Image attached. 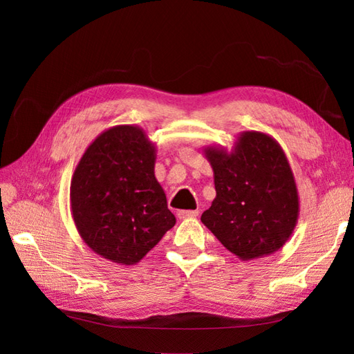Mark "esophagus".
I'll list each match as a JSON object with an SVG mask.
<instances>
[{
  "label": "esophagus",
  "mask_w": 354,
  "mask_h": 354,
  "mask_svg": "<svg viewBox=\"0 0 354 354\" xmlns=\"http://www.w3.org/2000/svg\"><path fill=\"white\" fill-rule=\"evenodd\" d=\"M198 214V209H181V212L178 213V217L179 219H192V217H196Z\"/></svg>",
  "instance_id": "esophagus-1"
}]
</instances>
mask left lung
<instances>
[{
  "label": "left lung",
  "mask_w": 354,
  "mask_h": 354,
  "mask_svg": "<svg viewBox=\"0 0 354 354\" xmlns=\"http://www.w3.org/2000/svg\"><path fill=\"white\" fill-rule=\"evenodd\" d=\"M214 173L216 198L201 221L240 260L274 254L297 227L295 176L275 138L260 131L237 135L231 150L204 147Z\"/></svg>",
  "instance_id": "8db88e82"
}]
</instances>
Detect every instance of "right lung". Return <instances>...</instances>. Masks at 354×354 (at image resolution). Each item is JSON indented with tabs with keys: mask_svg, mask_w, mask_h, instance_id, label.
<instances>
[{
	"mask_svg": "<svg viewBox=\"0 0 354 354\" xmlns=\"http://www.w3.org/2000/svg\"><path fill=\"white\" fill-rule=\"evenodd\" d=\"M155 161V142L135 124L103 131L82 155L71 178V216L100 257L132 266L175 227Z\"/></svg>",
	"mask_w": 354,
	"mask_h": 354,
	"instance_id": "obj_1",
	"label": "right lung"
}]
</instances>
